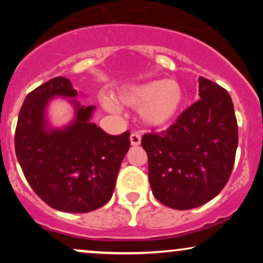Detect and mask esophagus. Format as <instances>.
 Instances as JSON below:
<instances>
[{"label": "esophagus", "mask_w": 263, "mask_h": 263, "mask_svg": "<svg viewBox=\"0 0 263 263\" xmlns=\"http://www.w3.org/2000/svg\"><path fill=\"white\" fill-rule=\"evenodd\" d=\"M129 141H131L132 146H140L141 144V136L138 134H132L129 136Z\"/></svg>", "instance_id": "34e87169"}]
</instances>
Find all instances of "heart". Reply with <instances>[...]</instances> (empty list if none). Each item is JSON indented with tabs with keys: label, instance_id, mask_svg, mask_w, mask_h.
<instances>
[{
	"label": "heart",
	"instance_id": "1",
	"mask_svg": "<svg viewBox=\"0 0 263 263\" xmlns=\"http://www.w3.org/2000/svg\"><path fill=\"white\" fill-rule=\"evenodd\" d=\"M117 99L129 107L141 108L143 121L159 127L178 117L184 104V90L174 80H153L125 87L117 93ZM102 105L111 112L119 111L112 98L102 99Z\"/></svg>",
	"mask_w": 263,
	"mask_h": 263
}]
</instances>
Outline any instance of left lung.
Segmentation results:
<instances>
[{
  "instance_id": "obj_1",
  "label": "left lung",
  "mask_w": 263,
  "mask_h": 263,
  "mask_svg": "<svg viewBox=\"0 0 263 263\" xmlns=\"http://www.w3.org/2000/svg\"><path fill=\"white\" fill-rule=\"evenodd\" d=\"M199 96L170 128L142 137L153 195L172 209H193L215 198L235 163L238 134L230 95L200 77Z\"/></svg>"
}]
</instances>
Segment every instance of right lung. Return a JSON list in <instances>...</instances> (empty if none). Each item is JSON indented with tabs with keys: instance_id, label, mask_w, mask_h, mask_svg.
<instances>
[{
	"instance_id": "add662e5",
	"label": "right lung",
	"mask_w": 263,
	"mask_h": 263,
	"mask_svg": "<svg viewBox=\"0 0 263 263\" xmlns=\"http://www.w3.org/2000/svg\"><path fill=\"white\" fill-rule=\"evenodd\" d=\"M70 80L58 77L29 92L14 134L16 156L27 182L44 203L65 213H89L110 200L129 132L108 135L92 123L95 106L70 100L75 119L53 128L45 117L52 98L75 99Z\"/></svg>"
}]
</instances>
